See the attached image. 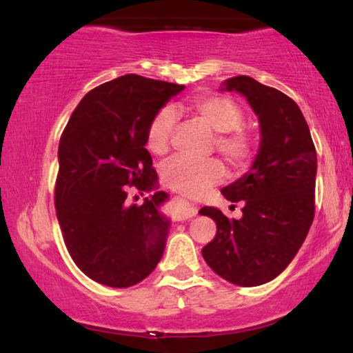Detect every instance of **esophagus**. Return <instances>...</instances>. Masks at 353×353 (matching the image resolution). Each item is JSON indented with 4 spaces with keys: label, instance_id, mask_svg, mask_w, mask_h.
I'll return each instance as SVG.
<instances>
[{
    "label": "esophagus",
    "instance_id": "esophagus-1",
    "mask_svg": "<svg viewBox=\"0 0 353 353\" xmlns=\"http://www.w3.org/2000/svg\"><path fill=\"white\" fill-rule=\"evenodd\" d=\"M197 214V209L194 204H190V202H185V204L181 205V209L178 210V220H188V219H192Z\"/></svg>",
    "mask_w": 353,
    "mask_h": 353
}]
</instances>
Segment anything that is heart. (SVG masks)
Instances as JSON below:
<instances>
[{"label":"heart","mask_w":353,"mask_h":353,"mask_svg":"<svg viewBox=\"0 0 353 353\" xmlns=\"http://www.w3.org/2000/svg\"><path fill=\"white\" fill-rule=\"evenodd\" d=\"M210 132H214V146L236 172L248 170L255 157L254 138L241 127L244 114L233 101L221 96H199L185 109ZM175 117L170 109H162L154 115L146 130V148L156 156H165L170 149ZM163 185L183 196L197 197L225 178V168L216 159L202 162H190L172 159L163 163Z\"/></svg>","instance_id":"1"}]
</instances>
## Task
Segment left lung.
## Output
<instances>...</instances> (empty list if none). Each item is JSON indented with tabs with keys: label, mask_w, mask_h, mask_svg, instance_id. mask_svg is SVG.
Returning <instances> with one entry per match:
<instances>
[{
	"label": "left lung",
	"mask_w": 353,
	"mask_h": 353,
	"mask_svg": "<svg viewBox=\"0 0 353 353\" xmlns=\"http://www.w3.org/2000/svg\"><path fill=\"white\" fill-rule=\"evenodd\" d=\"M220 90L248 99L259 117L260 146L250 170L221 190L228 201L243 202V219L230 220L215 207L199 210L216 223L202 257L226 281L260 286L284 272L312 226L315 144L302 110L281 91L248 75L225 80Z\"/></svg>",
	"instance_id": "obj_1"
}]
</instances>
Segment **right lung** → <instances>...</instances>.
I'll return each instance as SVG.
<instances>
[{"label":"right lung","instance_id":"right-lung-1","mask_svg":"<svg viewBox=\"0 0 353 353\" xmlns=\"http://www.w3.org/2000/svg\"><path fill=\"white\" fill-rule=\"evenodd\" d=\"M183 85L128 74L96 86L80 101L59 141L56 215L72 260L109 288L143 281L161 262L170 220L161 212L168 194L146 148V130ZM154 190L143 205L126 197L132 186Z\"/></svg>","mask_w":353,"mask_h":353}]
</instances>
